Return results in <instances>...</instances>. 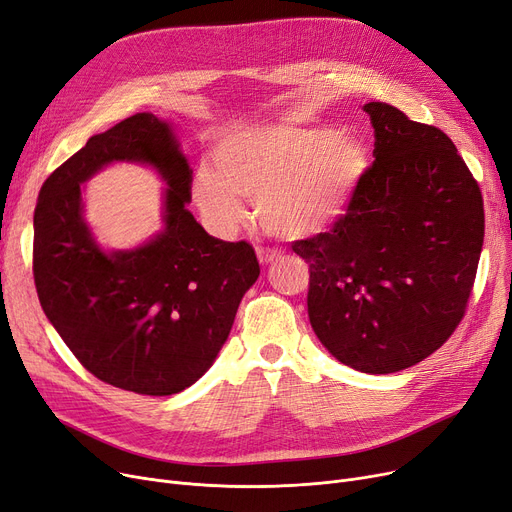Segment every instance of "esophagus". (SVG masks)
Masks as SVG:
<instances>
[{
  "label": "esophagus",
  "instance_id": "1",
  "mask_svg": "<svg viewBox=\"0 0 512 512\" xmlns=\"http://www.w3.org/2000/svg\"><path fill=\"white\" fill-rule=\"evenodd\" d=\"M257 257H259L261 265H272V263H278L282 259V255L274 249H257Z\"/></svg>",
  "mask_w": 512,
  "mask_h": 512
}]
</instances>
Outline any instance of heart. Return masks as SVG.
Returning <instances> with one entry per match:
<instances>
[{
  "label": "heart",
  "instance_id": "obj_1",
  "mask_svg": "<svg viewBox=\"0 0 512 512\" xmlns=\"http://www.w3.org/2000/svg\"><path fill=\"white\" fill-rule=\"evenodd\" d=\"M215 167L198 169L192 196L219 234H234L255 203L261 228L280 238H311L349 215L370 169V150L351 129L259 125L230 133Z\"/></svg>",
  "mask_w": 512,
  "mask_h": 512
}]
</instances>
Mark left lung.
Here are the masks:
<instances>
[{"mask_svg":"<svg viewBox=\"0 0 512 512\" xmlns=\"http://www.w3.org/2000/svg\"><path fill=\"white\" fill-rule=\"evenodd\" d=\"M374 165L349 215L293 242L307 314L341 364L389 374L437 351L464 316L483 247V201L454 142L385 102L364 104Z\"/></svg>","mask_w":512,"mask_h":512,"instance_id":"8db88e82","label":"left lung"}]
</instances>
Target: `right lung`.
Returning a JSON list of instances; mask_svg holds the SVG:
<instances>
[{"label": "right lung", "mask_w": 512, "mask_h": 512, "mask_svg": "<svg viewBox=\"0 0 512 512\" xmlns=\"http://www.w3.org/2000/svg\"><path fill=\"white\" fill-rule=\"evenodd\" d=\"M175 125L138 113L92 136L41 186L33 274L39 303L100 381L142 395L194 385L228 341L259 278L251 244L205 232ZM142 164L166 184L162 230L138 248L104 250L84 219L82 186L108 164Z\"/></svg>", "instance_id": "add662e5"}]
</instances>
